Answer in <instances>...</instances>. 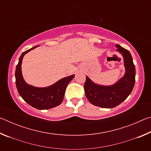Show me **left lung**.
Here are the masks:
<instances>
[{"mask_svg":"<svg viewBox=\"0 0 151 151\" xmlns=\"http://www.w3.org/2000/svg\"><path fill=\"white\" fill-rule=\"evenodd\" d=\"M117 50L124 58L126 68L124 76L111 86H102L94 83L86 76L84 85L85 95L91 104L102 108H114L122 103L133 89L135 83V66L131 53L116 45Z\"/></svg>","mask_w":151,"mask_h":151,"instance_id":"obj_1","label":"left lung"}]
</instances>
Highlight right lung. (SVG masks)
I'll use <instances>...</instances> for the list:
<instances>
[{"label": "right lung", "mask_w": 151, "mask_h": 151, "mask_svg": "<svg viewBox=\"0 0 151 151\" xmlns=\"http://www.w3.org/2000/svg\"><path fill=\"white\" fill-rule=\"evenodd\" d=\"M37 47L38 46H36L24 51L20 57L15 71L16 86L20 96L30 106L39 110L49 109L59 105L62 103L66 86L75 75L63 78L54 85L45 88H38L28 85L22 78V60L26 53Z\"/></svg>", "instance_id": "obj_1"}]
</instances>
